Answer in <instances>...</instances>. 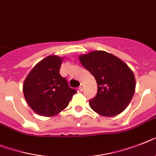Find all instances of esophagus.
Segmentation results:
<instances>
[{
    "instance_id": "obj_1",
    "label": "esophagus",
    "mask_w": 156,
    "mask_h": 156,
    "mask_svg": "<svg viewBox=\"0 0 156 156\" xmlns=\"http://www.w3.org/2000/svg\"><path fill=\"white\" fill-rule=\"evenodd\" d=\"M78 90H80V91H83V90H84V86H83L82 84L81 85V86L78 87Z\"/></svg>"
}]
</instances>
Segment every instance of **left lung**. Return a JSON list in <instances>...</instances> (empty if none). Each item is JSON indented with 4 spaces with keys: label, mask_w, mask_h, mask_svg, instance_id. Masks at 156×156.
I'll use <instances>...</instances> for the list:
<instances>
[{
    "label": "left lung",
    "mask_w": 156,
    "mask_h": 156,
    "mask_svg": "<svg viewBox=\"0 0 156 156\" xmlns=\"http://www.w3.org/2000/svg\"><path fill=\"white\" fill-rule=\"evenodd\" d=\"M79 59L98 84L96 96L89 101L91 108L105 116L122 112L130 103L136 88L132 70L122 60L103 51L83 55Z\"/></svg>",
    "instance_id": "8db88e82"
}]
</instances>
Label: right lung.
I'll use <instances>...</instances> for the list:
<instances>
[{
	"instance_id": "obj_1",
	"label": "right lung",
	"mask_w": 156,
	"mask_h": 156,
	"mask_svg": "<svg viewBox=\"0 0 156 156\" xmlns=\"http://www.w3.org/2000/svg\"><path fill=\"white\" fill-rule=\"evenodd\" d=\"M62 58L50 55L34 66L23 82L27 103L37 114L52 116L66 108L77 90L60 75Z\"/></svg>"
}]
</instances>
